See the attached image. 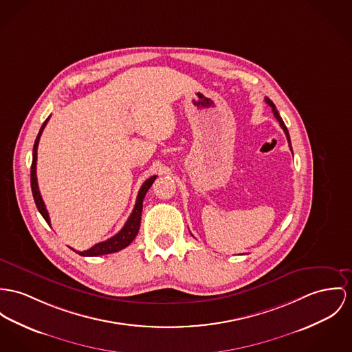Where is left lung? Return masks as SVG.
<instances>
[{"label": "left lung", "mask_w": 352, "mask_h": 352, "mask_svg": "<svg viewBox=\"0 0 352 352\" xmlns=\"http://www.w3.org/2000/svg\"><path fill=\"white\" fill-rule=\"evenodd\" d=\"M265 102H267V104L268 106H271L272 111H273V115L276 116V119L278 120V123H280V126H281V129L284 130V133H285V136H287V139H288V143H289V147H291V138H289V133H288V129L285 127V124H284V122H283V119H281V116L278 115V111L276 109V106L273 104V102H272L271 99H268V98H265ZM291 150H292V147H291Z\"/></svg>", "instance_id": "8db88e82"}]
</instances>
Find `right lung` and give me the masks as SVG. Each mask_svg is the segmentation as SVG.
Here are the masks:
<instances>
[{
    "mask_svg": "<svg viewBox=\"0 0 352 352\" xmlns=\"http://www.w3.org/2000/svg\"><path fill=\"white\" fill-rule=\"evenodd\" d=\"M50 118H47V120L43 123L40 131H38V135L34 140V144H33V160H32V167H30V188H32V194H33V198H34V202H36V206L38 209V212L41 213V216L44 217V219L47 221L48 225H51V219H50V214H48V210L45 208V204L41 198V194H40V190H38V184H37V177H36V162H37V147H38V142H40V136L43 134L47 123H48ZM157 175L154 177H150L139 190L138 192V197H136L135 208L131 213V216L129 217L127 222L124 223V226L120 229L119 233H116L113 237L109 239L107 241H103V243H96L94 245L92 248H89L88 250H84V252H78L75 250L78 254L80 256H87V257H94V256H102V254H109V253H115V252H119L122 249H124L126 246H129L130 243L134 241V239L139 232V228H140V218H142V209H143V198L146 195V192L148 191V189L151 188L153 182L155 181Z\"/></svg>",
    "mask_w": 352,
    "mask_h": 352,
    "instance_id": "obj_1",
    "label": "right lung"
}]
</instances>
